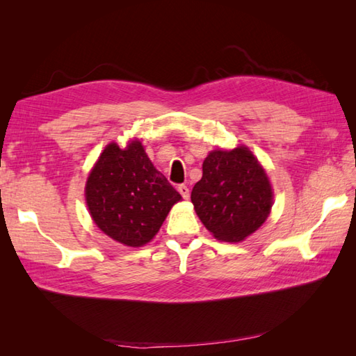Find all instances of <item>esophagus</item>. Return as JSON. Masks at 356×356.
<instances>
[{
  "mask_svg": "<svg viewBox=\"0 0 356 356\" xmlns=\"http://www.w3.org/2000/svg\"><path fill=\"white\" fill-rule=\"evenodd\" d=\"M177 191L180 193V195H182L185 200L190 199V188H188L186 185H179L177 186Z\"/></svg>",
  "mask_w": 356,
  "mask_h": 356,
  "instance_id": "1",
  "label": "esophagus"
}]
</instances>
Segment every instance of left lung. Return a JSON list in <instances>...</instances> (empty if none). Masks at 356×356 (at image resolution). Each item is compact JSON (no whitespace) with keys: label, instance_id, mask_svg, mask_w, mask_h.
<instances>
[{"label":"left lung","instance_id":"8db88e82","mask_svg":"<svg viewBox=\"0 0 356 356\" xmlns=\"http://www.w3.org/2000/svg\"><path fill=\"white\" fill-rule=\"evenodd\" d=\"M202 168L191 202L205 228L229 243L259 229L270 213L274 194L266 171L249 148L211 151Z\"/></svg>","mask_w":356,"mask_h":356}]
</instances>
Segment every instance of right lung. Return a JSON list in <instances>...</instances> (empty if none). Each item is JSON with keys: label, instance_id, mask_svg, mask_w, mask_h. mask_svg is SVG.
<instances>
[{"label": "right lung", "instance_id": "obj_1", "mask_svg": "<svg viewBox=\"0 0 356 356\" xmlns=\"http://www.w3.org/2000/svg\"><path fill=\"white\" fill-rule=\"evenodd\" d=\"M180 199L138 139L125 148L108 143L86 184L87 207L97 228L131 248L153 240Z\"/></svg>", "mask_w": 356, "mask_h": 356}]
</instances>
